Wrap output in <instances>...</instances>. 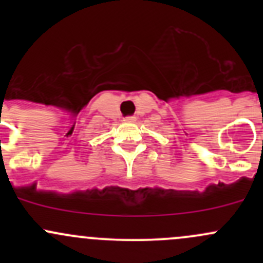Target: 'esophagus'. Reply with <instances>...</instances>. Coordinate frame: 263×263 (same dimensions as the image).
I'll use <instances>...</instances> for the list:
<instances>
[{
    "mask_svg": "<svg viewBox=\"0 0 263 263\" xmlns=\"http://www.w3.org/2000/svg\"><path fill=\"white\" fill-rule=\"evenodd\" d=\"M124 121H126V122H134L135 117H126V118H124Z\"/></svg>",
    "mask_w": 263,
    "mask_h": 263,
    "instance_id": "34e87169",
    "label": "esophagus"
}]
</instances>
